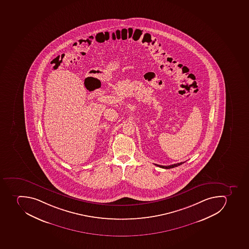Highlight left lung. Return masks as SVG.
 <instances>
[{"mask_svg": "<svg viewBox=\"0 0 249 249\" xmlns=\"http://www.w3.org/2000/svg\"><path fill=\"white\" fill-rule=\"evenodd\" d=\"M183 163H184V162L177 163V164H174V165H167V166H165V165H157V164H155V165H157L159 167L163 168V169H171V168L177 167L178 165H182Z\"/></svg>", "mask_w": 249, "mask_h": 249, "instance_id": "8db88e82", "label": "left lung"}]
</instances>
